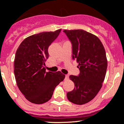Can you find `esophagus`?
Returning <instances> with one entry per match:
<instances>
[{
	"label": "esophagus",
	"instance_id": "1",
	"mask_svg": "<svg viewBox=\"0 0 124 124\" xmlns=\"http://www.w3.org/2000/svg\"><path fill=\"white\" fill-rule=\"evenodd\" d=\"M68 79H69V75H65V80H68Z\"/></svg>",
	"mask_w": 124,
	"mask_h": 124
}]
</instances>
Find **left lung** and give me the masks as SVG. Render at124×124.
<instances>
[{
  "label": "left lung",
  "instance_id": "1",
  "mask_svg": "<svg viewBox=\"0 0 124 124\" xmlns=\"http://www.w3.org/2000/svg\"><path fill=\"white\" fill-rule=\"evenodd\" d=\"M63 31L72 45V59L77 60L79 70L77 76H70L75 87L66 96L73 103L83 105L93 99L101 88L108 66L106 52L99 39L90 32L83 30Z\"/></svg>",
  "mask_w": 124,
  "mask_h": 124
}]
</instances>
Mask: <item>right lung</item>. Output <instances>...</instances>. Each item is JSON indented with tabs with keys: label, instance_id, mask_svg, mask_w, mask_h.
I'll return each instance as SVG.
<instances>
[{
	"label": "right lung",
	"instance_id": "right-lung-1",
	"mask_svg": "<svg viewBox=\"0 0 124 124\" xmlns=\"http://www.w3.org/2000/svg\"><path fill=\"white\" fill-rule=\"evenodd\" d=\"M61 30L43 32L25 39L18 47L14 60V74L19 90L28 101L42 104L51 99L54 88L65 75L58 71L46 72L48 48Z\"/></svg>",
	"mask_w": 124,
	"mask_h": 124
}]
</instances>
